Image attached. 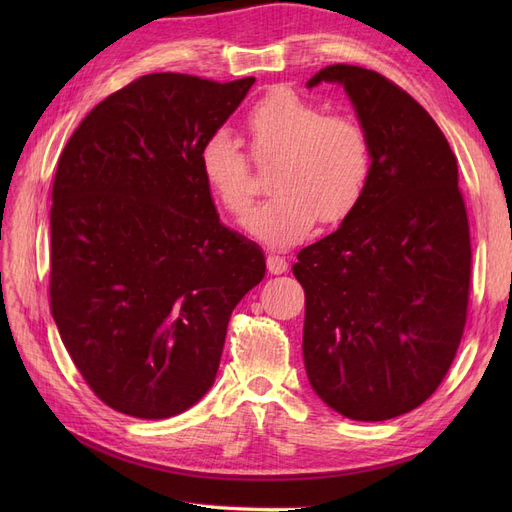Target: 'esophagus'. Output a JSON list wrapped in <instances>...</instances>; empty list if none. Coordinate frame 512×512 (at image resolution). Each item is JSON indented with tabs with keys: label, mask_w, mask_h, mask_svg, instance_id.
Segmentation results:
<instances>
[{
	"label": "esophagus",
	"mask_w": 512,
	"mask_h": 512,
	"mask_svg": "<svg viewBox=\"0 0 512 512\" xmlns=\"http://www.w3.org/2000/svg\"><path fill=\"white\" fill-rule=\"evenodd\" d=\"M267 269H269L271 275H282L288 269V262H286L284 256L271 254V256H267Z\"/></svg>",
	"instance_id": "34e87169"
}]
</instances>
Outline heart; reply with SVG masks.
Segmentation results:
<instances>
[{"label": "heart", "instance_id": "1", "mask_svg": "<svg viewBox=\"0 0 512 512\" xmlns=\"http://www.w3.org/2000/svg\"><path fill=\"white\" fill-rule=\"evenodd\" d=\"M254 158H280L273 168V198L243 215V228L271 247L301 241L318 220L337 224L361 203L371 175L365 130L350 117L294 91L280 89L258 102L245 119ZM198 170L218 203L241 213L250 205V166L241 145L226 130L205 138Z\"/></svg>", "mask_w": 512, "mask_h": 512}]
</instances>
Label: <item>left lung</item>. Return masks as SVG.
<instances>
[{
    "mask_svg": "<svg viewBox=\"0 0 512 512\" xmlns=\"http://www.w3.org/2000/svg\"><path fill=\"white\" fill-rule=\"evenodd\" d=\"M344 87L365 130L371 175L361 203L292 273L305 290L303 361L314 393L352 421L423 404L466 327L470 228L457 160L404 89L359 66L322 68L307 87Z\"/></svg>",
    "mask_w": 512,
    "mask_h": 512,
    "instance_id": "1",
    "label": "left lung"
}]
</instances>
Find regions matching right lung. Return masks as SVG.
<instances>
[{
    "label": "right lung",
    "instance_id": "right-lung-1",
    "mask_svg": "<svg viewBox=\"0 0 512 512\" xmlns=\"http://www.w3.org/2000/svg\"><path fill=\"white\" fill-rule=\"evenodd\" d=\"M256 83L147 74L91 111L61 151L51 309L76 369L136 418L192 408L218 374L232 309L267 271L228 230L198 151Z\"/></svg>",
    "mask_w": 512,
    "mask_h": 512
}]
</instances>
